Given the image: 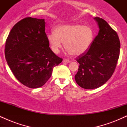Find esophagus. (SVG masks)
<instances>
[{
	"instance_id": "esophagus-1",
	"label": "esophagus",
	"mask_w": 127,
	"mask_h": 127,
	"mask_svg": "<svg viewBox=\"0 0 127 127\" xmlns=\"http://www.w3.org/2000/svg\"><path fill=\"white\" fill-rule=\"evenodd\" d=\"M63 62L65 63H70V60H67V59H64L63 61Z\"/></svg>"
}]
</instances>
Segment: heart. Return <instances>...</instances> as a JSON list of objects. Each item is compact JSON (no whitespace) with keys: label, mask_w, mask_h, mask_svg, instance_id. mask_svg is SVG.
<instances>
[{"label":"heart","mask_w":127,"mask_h":127,"mask_svg":"<svg viewBox=\"0 0 127 127\" xmlns=\"http://www.w3.org/2000/svg\"><path fill=\"white\" fill-rule=\"evenodd\" d=\"M95 33L91 27L82 24H63L46 36L52 51L58 53L64 42V48L73 56H80L88 52L94 41Z\"/></svg>","instance_id":"heart-1"}]
</instances>
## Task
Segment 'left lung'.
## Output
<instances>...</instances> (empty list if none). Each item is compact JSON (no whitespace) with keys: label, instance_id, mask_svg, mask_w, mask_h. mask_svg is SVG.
Instances as JSON below:
<instances>
[{"label":"left lung","instance_id":"8db88e82","mask_svg":"<svg viewBox=\"0 0 127 127\" xmlns=\"http://www.w3.org/2000/svg\"><path fill=\"white\" fill-rule=\"evenodd\" d=\"M99 32L88 51L76 59L79 63L75 81L84 89L101 87L111 78L116 68L120 52L117 33L105 20L95 17Z\"/></svg>","mask_w":127,"mask_h":127}]
</instances>
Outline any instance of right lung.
<instances>
[{
    "mask_svg": "<svg viewBox=\"0 0 127 127\" xmlns=\"http://www.w3.org/2000/svg\"><path fill=\"white\" fill-rule=\"evenodd\" d=\"M45 27L44 19L26 17L14 25L6 40L8 65L17 80L30 88L44 85L63 61L49 48Z\"/></svg>",
    "mask_w": 127,
    "mask_h": 127,
    "instance_id": "1",
    "label": "right lung"
}]
</instances>
